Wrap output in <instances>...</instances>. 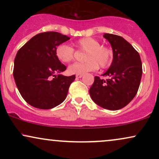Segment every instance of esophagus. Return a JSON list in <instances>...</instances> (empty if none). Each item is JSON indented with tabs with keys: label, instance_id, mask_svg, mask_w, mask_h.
I'll return each mask as SVG.
<instances>
[{
	"label": "esophagus",
	"instance_id": "1",
	"mask_svg": "<svg viewBox=\"0 0 159 159\" xmlns=\"http://www.w3.org/2000/svg\"><path fill=\"white\" fill-rule=\"evenodd\" d=\"M84 76V75H76V78H81Z\"/></svg>",
	"mask_w": 159,
	"mask_h": 159
}]
</instances>
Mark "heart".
I'll return each mask as SVG.
<instances>
[{"instance_id":"heart-1","label":"heart","mask_w":159,"mask_h":159,"mask_svg":"<svg viewBox=\"0 0 159 159\" xmlns=\"http://www.w3.org/2000/svg\"><path fill=\"white\" fill-rule=\"evenodd\" d=\"M74 46L85 51V63H75L68 68V72L72 75H84L88 72L95 71L98 65L105 68L109 65L112 52L107 47L102 46L98 40L92 37H85L73 43ZM56 57L63 63H69L74 57V49L66 44L58 45L55 50Z\"/></svg>"}]
</instances>
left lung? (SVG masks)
<instances>
[{"label": "left lung", "instance_id": "obj_1", "mask_svg": "<svg viewBox=\"0 0 159 159\" xmlns=\"http://www.w3.org/2000/svg\"><path fill=\"white\" fill-rule=\"evenodd\" d=\"M113 50V61L102 75L106 80L96 76L90 88L93 101L103 108L119 110L136 96L142 76V63L139 54L122 36L105 34Z\"/></svg>", "mask_w": 159, "mask_h": 159}]
</instances>
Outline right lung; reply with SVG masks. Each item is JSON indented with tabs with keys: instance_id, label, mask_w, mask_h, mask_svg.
Masks as SVG:
<instances>
[{
	"instance_id": "add662e5",
	"label": "right lung",
	"mask_w": 159,
	"mask_h": 159,
	"mask_svg": "<svg viewBox=\"0 0 159 159\" xmlns=\"http://www.w3.org/2000/svg\"><path fill=\"white\" fill-rule=\"evenodd\" d=\"M70 38L55 31L36 34L19 49L13 77L24 99L31 106L51 109L65 100L75 75L61 74L66 67L56 57L59 45Z\"/></svg>"
}]
</instances>
